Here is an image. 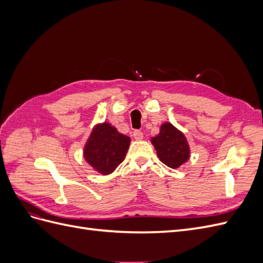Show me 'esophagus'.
Instances as JSON below:
<instances>
[{"mask_svg":"<svg viewBox=\"0 0 263 263\" xmlns=\"http://www.w3.org/2000/svg\"><path fill=\"white\" fill-rule=\"evenodd\" d=\"M133 136H134V138L136 139V140H141L142 138H144V134H142V132L141 130H135L134 133H133Z\"/></svg>","mask_w":263,"mask_h":263,"instance_id":"esophagus-1","label":"esophagus"}]
</instances>
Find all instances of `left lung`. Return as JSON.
I'll return each mask as SVG.
<instances>
[{
  "label": "left lung",
  "mask_w": 263,
  "mask_h": 263,
  "mask_svg": "<svg viewBox=\"0 0 263 263\" xmlns=\"http://www.w3.org/2000/svg\"><path fill=\"white\" fill-rule=\"evenodd\" d=\"M151 141L160 161L172 169H177L186 162L190 157V148L184 135L170 123L163 124L160 134Z\"/></svg>",
  "instance_id": "8db88e82"
}]
</instances>
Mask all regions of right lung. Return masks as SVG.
<instances>
[{
    "mask_svg": "<svg viewBox=\"0 0 263 263\" xmlns=\"http://www.w3.org/2000/svg\"><path fill=\"white\" fill-rule=\"evenodd\" d=\"M130 139L104 123L93 129L84 148V158L102 174H109L123 162Z\"/></svg>",
    "mask_w": 263,
    "mask_h": 263,
    "instance_id": "right-lung-1",
    "label": "right lung"
}]
</instances>
